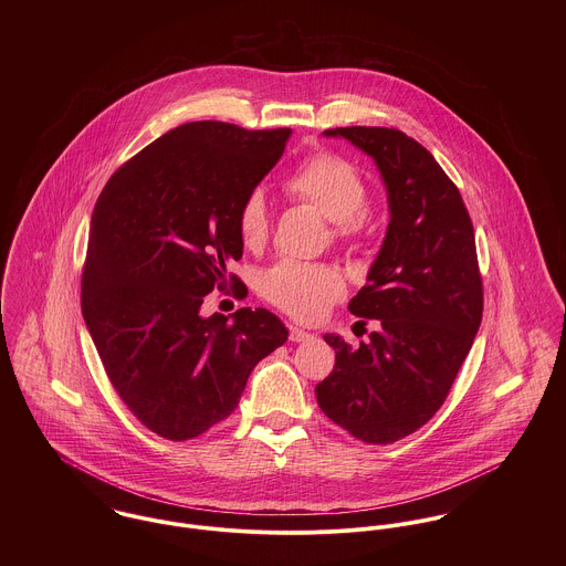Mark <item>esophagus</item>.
<instances>
[{"instance_id":"obj_1","label":"esophagus","mask_w":566,"mask_h":566,"mask_svg":"<svg viewBox=\"0 0 566 566\" xmlns=\"http://www.w3.org/2000/svg\"><path fill=\"white\" fill-rule=\"evenodd\" d=\"M312 337H314V335H312L310 331L290 324V339H292V342H307V339H312Z\"/></svg>"}]
</instances>
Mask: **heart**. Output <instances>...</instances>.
I'll use <instances>...</instances> for the list:
<instances>
[{
  "label": "heart",
  "mask_w": 566,
  "mask_h": 566,
  "mask_svg": "<svg viewBox=\"0 0 566 566\" xmlns=\"http://www.w3.org/2000/svg\"><path fill=\"white\" fill-rule=\"evenodd\" d=\"M283 189L292 200L318 209L333 222L337 242L359 235L368 187L359 167L346 157L335 153L312 155L285 178ZM238 227L245 248H259L268 240L270 213L261 191L245 196ZM261 294L290 316L310 323L323 318L324 312L344 294V281L328 265L281 261L261 276Z\"/></svg>",
  "instance_id": "1"
}]
</instances>
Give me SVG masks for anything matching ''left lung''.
Returning a JSON list of instances; mask_svg holds the SVG:
<instances>
[{
	"label": "left lung",
	"mask_w": 566,
	"mask_h": 566,
	"mask_svg": "<svg viewBox=\"0 0 566 566\" xmlns=\"http://www.w3.org/2000/svg\"><path fill=\"white\" fill-rule=\"evenodd\" d=\"M323 135L373 157L388 191L390 224L368 283L348 303L353 316L379 321V331L357 348L324 335L335 366L316 386V399L357 440L390 444L444 403L482 324L473 222L433 155L401 130L348 126Z\"/></svg>",
	"instance_id": "left-lung-1"
}]
</instances>
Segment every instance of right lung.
Instances as JSON below:
<instances>
[{
    "instance_id": "add662e5",
    "label": "right lung",
    "mask_w": 566,
    "mask_h": 566,
    "mask_svg": "<svg viewBox=\"0 0 566 566\" xmlns=\"http://www.w3.org/2000/svg\"><path fill=\"white\" fill-rule=\"evenodd\" d=\"M290 128L189 122L102 189L82 272V316L104 370L142 424L191 440L231 416L252 368L287 339L268 310L200 316L242 259L238 216L281 159Z\"/></svg>"
}]
</instances>
